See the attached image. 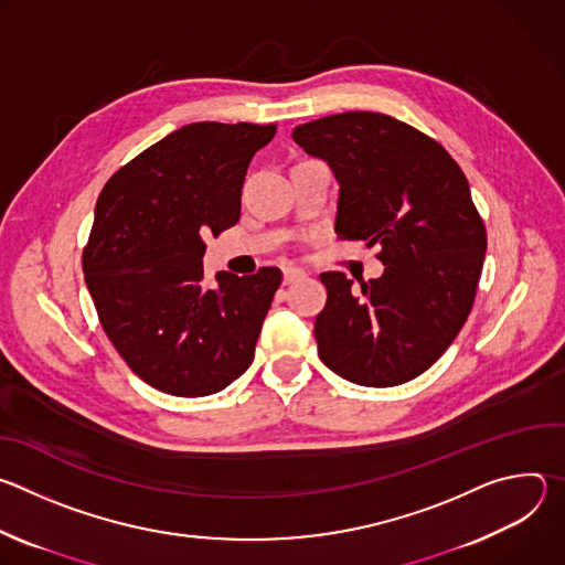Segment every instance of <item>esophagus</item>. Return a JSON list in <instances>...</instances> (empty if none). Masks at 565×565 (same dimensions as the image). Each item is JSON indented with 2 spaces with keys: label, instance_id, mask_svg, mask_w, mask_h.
Segmentation results:
<instances>
[{
  "label": "esophagus",
  "instance_id": "esophagus-1",
  "mask_svg": "<svg viewBox=\"0 0 565 565\" xmlns=\"http://www.w3.org/2000/svg\"><path fill=\"white\" fill-rule=\"evenodd\" d=\"M306 273L299 268H284V284H292L297 279H301Z\"/></svg>",
  "mask_w": 565,
  "mask_h": 565
}]
</instances>
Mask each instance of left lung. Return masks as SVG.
<instances>
[{
    "mask_svg": "<svg viewBox=\"0 0 565 565\" xmlns=\"http://www.w3.org/2000/svg\"><path fill=\"white\" fill-rule=\"evenodd\" d=\"M338 185L335 232L380 246L384 273L360 281L321 273L327 306L315 319L321 362L362 386L425 373L471 310L488 234L456 160L429 136L384 114L347 111L295 127Z\"/></svg>",
    "mask_w": 565,
    "mask_h": 565,
    "instance_id": "1",
    "label": "left lung"
}]
</instances>
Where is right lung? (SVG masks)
<instances>
[{
  "label": "right lung",
  "instance_id": "add662e5",
  "mask_svg": "<svg viewBox=\"0 0 565 565\" xmlns=\"http://www.w3.org/2000/svg\"><path fill=\"white\" fill-rule=\"evenodd\" d=\"M277 127L192 122L118 170L98 196L83 257L100 324L153 388L201 397L244 375L279 268L203 281L205 236L232 227L253 156Z\"/></svg>",
  "mask_w": 565,
  "mask_h": 565
}]
</instances>
